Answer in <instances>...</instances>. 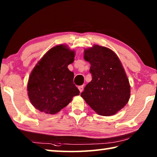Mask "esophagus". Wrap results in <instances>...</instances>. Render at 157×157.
Segmentation results:
<instances>
[{
  "mask_svg": "<svg viewBox=\"0 0 157 157\" xmlns=\"http://www.w3.org/2000/svg\"><path fill=\"white\" fill-rule=\"evenodd\" d=\"M83 88H84L83 85H82V86H78V89H79V92L81 93L82 91H83Z\"/></svg>",
  "mask_w": 157,
  "mask_h": 157,
  "instance_id": "1",
  "label": "esophagus"
}]
</instances>
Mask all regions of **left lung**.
<instances>
[{
    "label": "left lung",
    "instance_id": "1",
    "mask_svg": "<svg viewBox=\"0 0 157 157\" xmlns=\"http://www.w3.org/2000/svg\"><path fill=\"white\" fill-rule=\"evenodd\" d=\"M84 58L91 64L92 79L81 97L99 115H114L130 98L129 79L120 59L113 50L99 45L85 49Z\"/></svg>",
    "mask_w": 157,
    "mask_h": 157
}]
</instances>
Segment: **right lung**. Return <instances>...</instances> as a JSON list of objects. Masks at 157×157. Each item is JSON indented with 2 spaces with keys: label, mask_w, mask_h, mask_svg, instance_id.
I'll return each mask as SVG.
<instances>
[{
  "label": "right lung",
  "mask_w": 157,
  "mask_h": 157,
  "mask_svg": "<svg viewBox=\"0 0 157 157\" xmlns=\"http://www.w3.org/2000/svg\"><path fill=\"white\" fill-rule=\"evenodd\" d=\"M75 52L66 45L50 48L39 61L29 76L28 94L36 109L55 114L79 94L73 84L74 73L68 66L74 62Z\"/></svg>",
  "instance_id": "right-lung-1"
}]
</instances>
